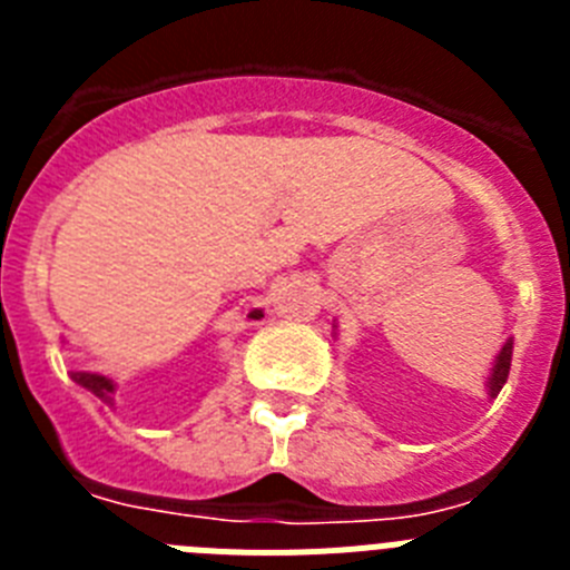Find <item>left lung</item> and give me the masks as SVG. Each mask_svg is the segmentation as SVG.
Returning <instances> with one entry per match:
<instances>
[{"label":"left lung","instance_id":"obj_1","mask_svg":"<svg viewBox=\"0 0 570 570\" xmlns=\"http://www.w3.org/2000/svg\"><path fill=\"white\" fill-rule=\"evenodd\" d=\"M511 354H513V340H508L505 345H502L500 354H497V360H493L491 376H488V396H491V400L500 394L502 385H505L508 371H511Z\"/></svg>","mask_w":570,"mask_h":570}]
</instances>
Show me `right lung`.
Returning a JSON list of instances; mask_svg holds the SVG:
<instances>
[{
    "label": "right lung",
    "mask_w": 570,
    "mask_h": 570,
    "mask_svg": "<svg viewBox=\"0 0 570 570\" xmlns=\"http://www.w3.org/2000/svg\"><path fill=\"white\" fill-rule=\"evenodd\" d=\"M248 320H262V311L254 308L248 314ZM70 376H73V382H77V385L88 387L90 394L99 396V400H102L105 405H110V407L116 405V400H114L116 382L114 380H108V376H102V374H90V371H73V374H70Z\"/></svg>",
    "instance_id": "1"
}]
</instances>
